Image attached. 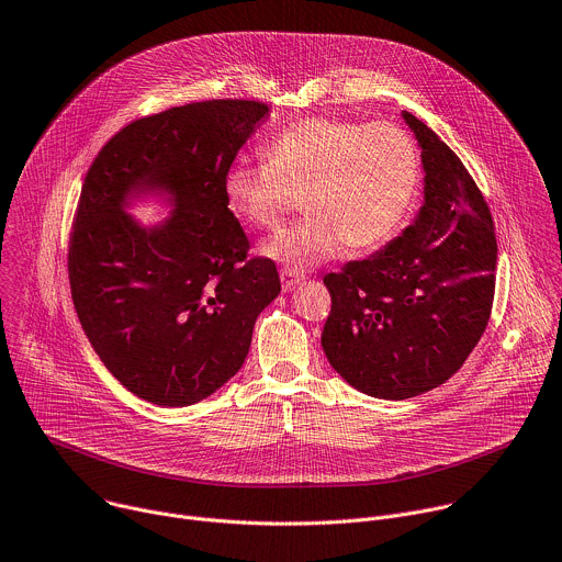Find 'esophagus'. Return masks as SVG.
<instances>
[{"label":"esophagus","instance_id":"1","mask_svg":"<svg viewBox=\"0 0 562 562\" xmlns=\"http://www.w3.org/2000/svg\"><path fill=\"white\" fill-rule=\"evenodd\" d=\"M301 274L299 272H292V270H281V288L283 292H290L294 290L299 283H301Z\"/></svg>","mask_w":562,"mask_h":562}]
</instances>
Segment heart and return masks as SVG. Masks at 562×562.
I'll use <instances>...</instances> for the list:
<instances>
[{
  "mask_svg": "<svg viewBox=\"0 0 562 562\" xmlns=\"http://www.w3.org/2000/svg\"><path fill=\"white\" fill-rule=\"evenodd\" d=\"M418 181V153L401 128L310 117L266 146V161H233L223 175L231 210L277 226L301 196L307 218L261 244V255L292 272L312 270L346 246L379 248L403 221Z\"/></svg>",
  "mask_w": 562,
  "mask_h": 562,
  "instance_id": "heart-1",
  "label": "heart"
}]
</instances>
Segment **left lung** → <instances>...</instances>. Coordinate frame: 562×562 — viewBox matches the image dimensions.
Returning <instances> with one entry per match:
<instances>
[{"instance_id": "1", "label": "left lung", "mask_w": 562, "mask_h": 562, "mask_svg": "<svg viewBox=\"0 0 562 562\" xmlns=\"http://www.w3.org/2000/svg\"><path fill=\"white\" fill-rule=\"evenodd\" d=\"M423 161V205L385 248L325 274L321 346L359 392L403 401L461 370L487 327L496 285L490 207L454 150L409 112Z\"/></svg>"}]
</instances>
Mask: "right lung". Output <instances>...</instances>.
I'll list each match as a JSON object with an SVG mask.
<instances>
[{"label":"right lung","instance_id":"add662e5","mask_svg":"<svg viewBox=\"0 0 562 562\" xmlns=\"http://www.w3.org/2000/svg\"><path fill=\"white\" fill-rule=\"evenodd\" d=\"M266 115L246 99L177 105L122 128L86 175L68 248L72 303L108 372L148 403L186 407L228 383L281 292L274 261L248 259L223 194ZM153 195L171 212L144 227L127 210Z\"/></svg>","mask_w":562,"mask_h":562}]
</instances>
